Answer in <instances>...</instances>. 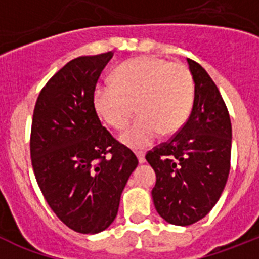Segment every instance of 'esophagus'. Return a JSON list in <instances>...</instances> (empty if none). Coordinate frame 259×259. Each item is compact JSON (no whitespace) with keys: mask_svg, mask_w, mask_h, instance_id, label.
<instances>
[{"mask_svg":"<svg viewBox=\"0 0 259 259\" xmlns=\"http://www.w3.org/2000/svg\"><path fill=\"white\" fill-rule=\"evenodd\" d=\"M137 158H139V162H140V163H144V162H145V154H144L143 152L137 153Z\"/></svg>","mask_w":259,"mask_h":259,"instance_id":"esophagus-1","label":"esophagus"}]
</instances>
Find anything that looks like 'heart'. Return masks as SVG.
Masks as SVG:
<instances>
[{
  "instance_id": "b5f03b06",
  "label": "heart",
  "mask_w": 259,
  "mask_h": 259,
  "mask_svg": "<svg viewBox=\"0 0 259 259\" xmlns=\"http://www.w3.org/2000/svg\"><path fill=\"white\" fill-rule=\"evenodd\" d=\"M113 83L96 87L93 104L100 118L116 130L130 122L136 105L140 115L120 134L132 149H146L162 132L178 131L191 114L193 77L184 63L137 57L116 68Z\"/></svg>"
}]
</instances>
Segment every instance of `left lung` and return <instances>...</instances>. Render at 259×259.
<instances>
[{
	"label": "left lung",
	"instance_id": "obj_1",
	"mask_svg": "<svg viewBox=\"0 0 259 259\" xmlns=\"http://www.w3.org/2000/svg\"><path fill=\"white\" fill-rule=\"evenodd\" d=\"M194 81L191 115L167 143L146 153L157 182L152 197L158 214L189 226L218 202L231 167L232 127L218 87L205 68L187 58Z\"/></svg>",
	"mask_w": 259,
	"mask_h": 259
}]
</instances>
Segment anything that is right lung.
I'll return each instance as SVG.
<instances>
[{
  "label": "right lung",
  "mask_w": 259,
  "mask_h": 259,
  "mask_svg": "<svg viewBox=\"0 0 259 259\" xmlns=\"http://www.w3.org/2000/svg\"><path fill=\"white\" fill-rule=\"evenodd\" d=\"M114 53L72 59L41 89L31 127L36 180L54 214L79 233L106 230L137 167L131 149L101 124L93 104L98 77Z\"/></svg>",
  "instance_id": "1"
}]
</instances>
